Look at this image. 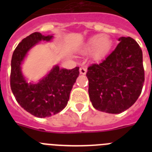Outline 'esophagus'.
<instances>
[{
  "mask_svg": "<svg viewBox=\"0 0 152 152\" xmlns=\"http://www.w3.org/2000/svg\"><path fill=\"white\" fill-rule=\"evenodd\" d=\"M80 73L81 75H85L87 73V68L85 67H80Z\"/></svg>",
  "mask_w": 152,
  "mask_h": 152,
  "instance_id": "34e87169",
  "label": "esophagus"
}]
</instances>
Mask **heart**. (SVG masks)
<instances>
[{
    "label": "heart",
    "instance_id": "obj_1",
    "mask_svg": "<svg viewBox=\"0 0 152 152\" xmlns=\"http://www.w3.org/2000/svg\"><path fill=\"white\" fill-rule=\"evenodd\" d=\"M112 45V42L107 36L96 34L89 39L84 45L85 50L93 49V56L100 58L105 56L110 51Z\"/></svg>",
    "mask_w": 152,
    "mask_h": 152
}]
</instances>
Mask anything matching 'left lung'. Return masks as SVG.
I'll list each match as a JSON object with an SVG mask.
<instances>
[{
  "instance_id": "8db88e82",
  "label": "left lung",
  "mask_w": 152,
  "mask_h": 152,
  "mask_svg": "<svg viewBox=\"0 0 152 152\" xmlns=\"http://www.w3.org/2000/svg\"><path fill=\"white\" fill-rule=\"evenodd\" d=\"M105 59L88 68L90 100L101 112L120 113L133 105L145 81L142 51L135 39L121 37Z\"/></svg>"
}]
</instances>
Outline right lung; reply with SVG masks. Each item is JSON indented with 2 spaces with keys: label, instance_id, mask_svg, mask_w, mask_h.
<instances>
[{
  "label": "right lung",
  "instance_id": "right-lung-1",
  "mask_svg": "<svg viewBox=\"0 0 152 152\" xmlns=\"http://www.w3.org/2000/svg\"><path fill=\"white\" fill-rule=\"evenodd\" d=\"M52 36L36 32L18 44L12 56L10 88L17 103L36 117L45 118L61 112L67 106L70 93L79 75V67L68 70L56 65L36 84L28 83L21 72V63L28 51L40 41H50Z\"/></svg>",
  "mask_w": 152,
  "mask_h": 152
}]
</instances>
